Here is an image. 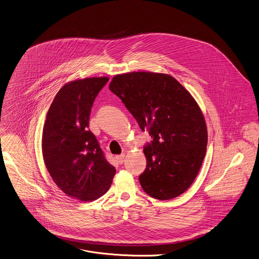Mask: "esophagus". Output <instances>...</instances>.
Wrapping results in <instances>:
<instances>
[{
  "mask_svg": "<svg viewBox=\"0 0 259 259\" xmlns=\"http://www.w3.org/2000/svg\"><path fill=\"white\" fill-rule=\"evenodd\" d=\"M116 159H117V161H118V163H120V164H122L123 162H124V160H125V155L124 154H121V155H118V156H116Z\"/></svg>",
  "mask_w": 259,
  "mask_h": 259,
  "instance_id": "34e87169",
  "label": "esophagus"
}]
</instances>
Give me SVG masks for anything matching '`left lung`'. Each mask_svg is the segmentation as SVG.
Segmentation results:
<instances>
[{"label":"left lung","instance_id":"1","mask_svg":"<svg viewBox=\"0 0 259 259\" xmlns=\"http://www.w3.org/2000/svg\"><path fill=\"white\" fill-rule=\"evenodd\" d=\"M109 88L151 137L143 148L147 160L139 176L143 191L163 201L185 193L202 166L208 143L197 102L175 77L163 73L118 74Z\"/></svg>","mask_w":259,"mask_h":259}]
</instances>
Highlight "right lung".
Instances as JSON below:
<instances>
[{"label":"right lung","instance_id":"1","mask_svg":"<svg viewBox=\"0 0 259 259\" xmlns=\"http://www.w3.org/2000/svg\"><path fill=\"white\" fill-rule=\"evenodd\" d=\"M108 77H89L63 85L46 116L42 134L44 163L67 196L94 201L111 187L116 174L89 129L91 110Z\"/></svg>","mask_w":259,"mask_h":259}]
</instances>
